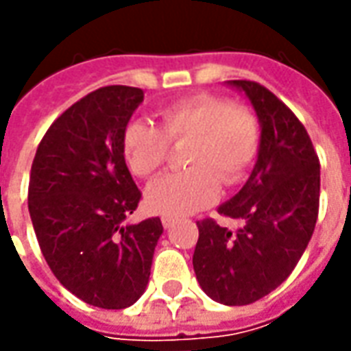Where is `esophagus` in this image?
<instances>
[{
	"label": "esophagus",
	"instance_id": "obj_1",
	"mask_svg": "<svg viewBox=\"0 0 351 351\" xmlns=\"http://www.w3.org/2000/svg\"><path fill=\"white\" fill-rule=\"evenodd\" d=\"M161 223H163V228H165V229L173 228V223H175V218H173V216H163V218H161Z\"/></svg>",
	"mask_w": 351,
	"mask_h": 351
}]
</instances>
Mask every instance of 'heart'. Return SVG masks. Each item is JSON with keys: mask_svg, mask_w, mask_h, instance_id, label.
Here are the masks:
<instances>
[{"mask_svg": "<svg viewBox=\"0 0 351 351\" xmlns=\"http://www.w3.org/2000/svg\"><path fill=\"white\" fill-rule=\"evenodd\" d=\"M160 128L131 122L122 135V152L133 175L150 178L167 165L171 145H188V171L161 176L148 186L152 213L184 216L213 205L220 182L241 184L258 160L261 123L246 105L220 93H195L173 101L158 112Z\"/></svg>", "mask_w": 351, "mask_h": 351, "instance_id": "obj_1", "label": "heart"}]
</instances>
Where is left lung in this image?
Returning <instances> with one entry per match:
<instances>
[{
  "mask_svg": "<svg viewBox=\"0 0 351 351\" xmlns=\"http://www.w3.org/2000/svg\"><path fill=\"white\" fill-rule=\"evenodd\" d=\"M258 112L261 146L248 182L218 208L239 229L197 221L193 271L210 299L229 306L259 301L291 274L319 210V160L301 120L259 82L231 80Z\"/></svg>",
  "mask_w": 351,
  "mask_h": 351,
  "instance_id": "obj_1",
  "label": "left lung"
}]
</instances>
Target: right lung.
Wrapping results in <instances>:
<instances>
[{
  "label": "right lung",
  "mask_w": 351,
  "mask_h": 351,
  "mask_svg": "<svg viewBox=\"0 0 351 351\" xmlns=\"http://www.w3.org/2000/svg\"><path fill=\"white\" fill-rule=\"evenodd\" d=\"M145 93L103 86L73 103L37 146L27 208L50 271L80 301L128 308L145 293L160 218L128 223L141 190L122 152V135Z\"/></svg>",
  "instance_id": "add662e5"
}]
</instances>
